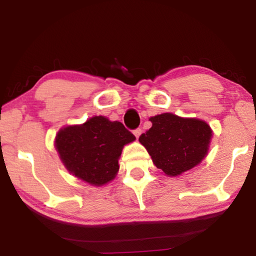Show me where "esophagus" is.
<instances>
[{
  "instance_id": "obj_1",
  "label": "esophagus",
  "mask_w": 256,
  "mask_h": 256,
  "mask_svg": "<svg viewBox=\"0 0 256 256\" xmlns=\"http://www.w3.org/2000/svg\"><path fill=\"white\" fill-rule=\"evenodd\" d=\"M132 132H134V135L136 136V138H140V135L142 134V129H141V128H136L135 130Z\"/></svg>"
}]
</instances>
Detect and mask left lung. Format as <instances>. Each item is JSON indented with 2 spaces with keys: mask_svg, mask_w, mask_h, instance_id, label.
<instances>
[{
  "mask_svg": "<svg viewBox=\"0 0 256 256\" xmlns=\"http://www.w3.org/2000/svg\"><path fill=\"white\" fill-rule=\"evenodd\" d=\"M152 128L140 136L155 166L174 177L198 166L208 155L212 129L205 121L163 113L149 118Z\"/></svg>",
  "mask_w": 256,
  "mask_h": 256,
  "instance_id": "left-lung-1",
  "label": "left lung"
}]
</instances>
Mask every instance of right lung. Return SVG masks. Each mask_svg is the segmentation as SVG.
Returning <instances> with one entry per match:
<instances>
[{
  "label": "right lung",
  "instance_id": "right-lung-1",
  "mask_svg": "<svg viewBox=\"0 0 256 256\" xmlns=\"http://www.w3.org/2000/svg\"><path fill=\"white\" fill-rule=\"evenodd\" d=\"M134 140L135 136L121 122L93 116L82 124L62 128L54 146L73 176L101 186L116 176L122 149Z\"/></svg>",
  "mask_w": 256,
  "mask_h": 256
}]
</instances>
